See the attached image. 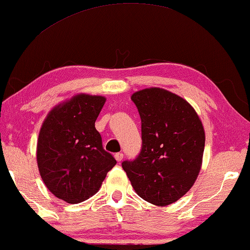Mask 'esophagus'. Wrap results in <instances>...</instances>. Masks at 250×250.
Wrapping results in <instances>:
<instances>
[{
    "label": "esophagus",
    "mask_w": 250,
    "mask_h": 250,
    "mask_svg": "<svg viewBox=\"0 0 250 250\" xmlns=\"http://www.w3.org/2000/svg\"><path fill=\"white\" fill-rule=\"evenodd\" d=\"M115 158H116V160H117V162H122L123 158H124V154H123V153L115 154Z\"/></svg>",
    "instance_id": "34e87169"
}]
</instances>
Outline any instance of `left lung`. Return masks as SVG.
Segmentation results:
<instances>
[{
  "instance_id": "1",
  "label": "left lung",
  "mask_w": 250,
  "mask_h": 250,
  "mask_svg": "<svg viewBox=\"0 0 250 250\" xmlns=\"http://www.w3.org/2000/svg\"><path fill=\"white\" fill-rule=\"evenodd\" d=\"M141 118L142 147L122 167L140 197L167 206L195 183L202 165L206 135L195 110L183 97L151 87L132 95Z\"/></svg>"
}]
</instances>
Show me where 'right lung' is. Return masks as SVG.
I'll list each match as a JSON object with an SVG mask.
<instances>
[{
    "mask_svg": "<svg viewBox=\"0 0 250 250\" xmlns=\"http://www.w3.org/2000/svg\"><path fill=\"white\" fill-rule=\"evenodd\" d=\"M105 97L78 94L48 113L39 133L37 161L47 188L67 203L89 199L115 158L103 149L95 121Z\"/></svg>",
    "mask_w": 250,
    "mask_h": 250,
    "instance_id": "obj_1",
    "label": "right lung"
}]
</instances>
